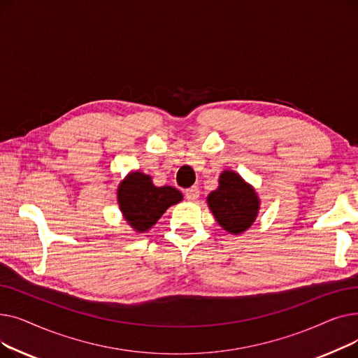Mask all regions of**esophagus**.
<instances>
[{
  "mask_svg": "<svg viewBox=\"0 0 358 358\" xmlns=\"http://www.w3.org/2000/svg\"><path fill=\"white\" fill-rule=\"evenodd\" d=\"M199 197H200V190H199L197 185H193V187H190V189L185 190V199H187V200L194 201V200H197Z\"/></svg>",
  "mask_w": 358,
  "mask_h": 358,
  "instance_id": "esophagus-1",
  "label": "esophagus"
}]
</instances>
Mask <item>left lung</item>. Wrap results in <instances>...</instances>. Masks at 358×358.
<instances>
[{
  "label": "left lung",
  "instance_id": "8db88e82",
  "mask_svg": "<svg viewBox=\"0 0 358 358\" xmlns=\"http://www.w3.org/2000/svg\"><path fill=\"white\" fill-rule=\"evenodd\" d=\"M208 204L220 227L234 235L245 232L259 210V199L252 185L229 169L220 174L219 187L208 196Z\"/></svg>",
  "mask_w": 358,
  "mask_h": 358
}]
</instances>
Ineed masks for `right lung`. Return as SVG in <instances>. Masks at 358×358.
I'll return each mask as SVG.
<instances>
[{"mask_svg": "<svg viewBox=\"0 0 358 358\" xmlns=\"http://www.w3.org/2000/svg\"><path fill=\"white\" fill-rule=\"evenodd\" d=\"M181 200L182 194L174 187H157L152 178L141 171L127 174L117 189V203L123 217L139 234L149 231L169 206Z\"/></svg>", "mask_w": 358, "mask_h": 358, "instance_id": "1", "label": "right lung"}]
</instances>
